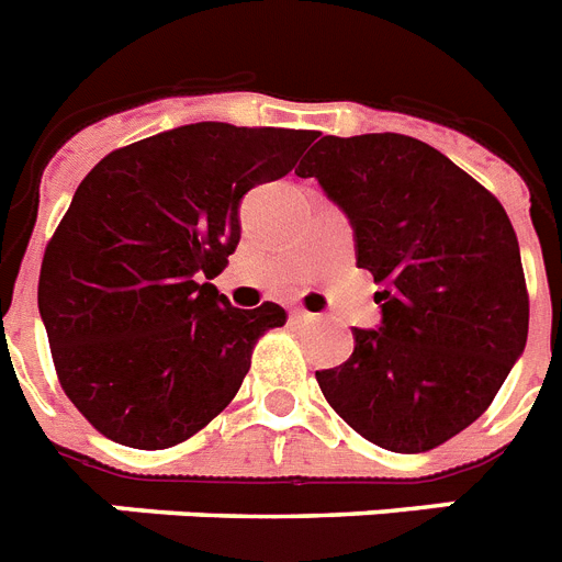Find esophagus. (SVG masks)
<instances>
[{"instance_id":"1","label":"esophagus","mask_w":562,"mask_h":562,"mask_svg":"<svg viewBox=\"0 0 562 562\" xmlns=\"http://www.w3.org/2000/svg\"><path fill=\"white\" fill-rule=\"evenodd\" d=\"M289 317H291V323H308V321H312V314L303 312V308H291Z\"/></svg>"}]
</instances>
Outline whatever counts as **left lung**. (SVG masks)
<instances>
[{
  "instance_id": "8db88e82",
  "label": "left lung",
  "mask_w": 562,
  "mask_h": 562,
  "mask_svg": "<svg viewBox=\"0 0 562 562\" xmlns=\"http://www.w3.org/2000/svg\"><path fill=\"white\" fill-rule=\"evenodd\" d=\"M349 216L381 326L352 328V358L317 372L352 430L424 453L471 427L528 337L519 241L505 207L447 155L395 132L326 138L300 164Z\"/></svg>"
}]
</instances>
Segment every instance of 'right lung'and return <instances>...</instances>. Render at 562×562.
<instances>
[{
	"label": "right lung",
	"mask_w": 562,
	"mask_h": 562,
	"mask_svg": "<svg viewBox=\"0 0 562 562\" xmlns=\"http://www.w3.org/2000/svg\"><path fill=\"white\" fill-rule=\"evenodd\" d=\"M308 130L190 123L109 153L80 181L40 271V317L66 395L117 445L164 450L234 401L285 308H234L213 277L239 202L277 181Z\"/></svg>",
	"instance_id": "add662e5"
}]
</instances>
